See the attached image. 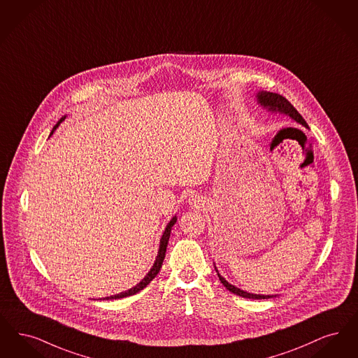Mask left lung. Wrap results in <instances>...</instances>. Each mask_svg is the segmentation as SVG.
Returning <instances> with one entry per match:
<instances>
[{
	"mask_svg": "<svg viewBox=\"0 0 358 358\" xmlns=\"http://www.w3.org/2000/svg\"><path fill=\"white\" fill-rule=\"evenodd\" d=\"M257 97H258V101L261 103V106H264V107L270 109V110H280L282 113H286V115H289L293 120H296V123L308 127L305 119L298 113V110H296L283 96H280V94H273V92H264V91H262V92L258 94ZM215 270H217V268H215ZM217 273H218V270H217ZM218 277L220 282L223 283V286H224L229 292H231V293L236 294V296H243V298H250V299H267V298H271V296H259V294H251V293H248V292H243V290H241V289L233 286L231 283H229L219 273Z\"/></svg>",
	"mask_w": 358,
	"mask_h": 358,
	"instance_id": "obj_1",
	"label": "left lung"
}]
</instances>
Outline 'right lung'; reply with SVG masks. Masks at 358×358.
<instances>
[{
  "label": "right lung",
  "mask_w": 358,
  "mask_h": 358,
  "mask_svg": "<svg viewBox=\"0 0 358 358\" xmlns=\"http://www.w3.org/2000/svg\"><path fill=\"white\" fill-rule=\"evenodd\" d=\"M62 120H64V117L59 122V124L62 123ZM59 124H56V127L53 128V131L59 127ZM53 131H52V132H53ZM175 223H176V217H173V218L171 219V222L167 224V227H166V230H164V233H163V236H162V239H160V246H159V252H157V257H156L155 264L152 266V268L148 271V274L144 277V280H141L140 283H138L135 287L129 289L128 292L116 294V296H107L106 299H119V298L134 296V294L139 293L140 290H143L151 280L155 278L156 275H157V273L160 271V267H162V264H163V261H164L166 250H167V245H169V239H170V235H171L172 226H173Z\"/></svg>",
  "instance_id": "right-lung-1"
}]
</instances>
